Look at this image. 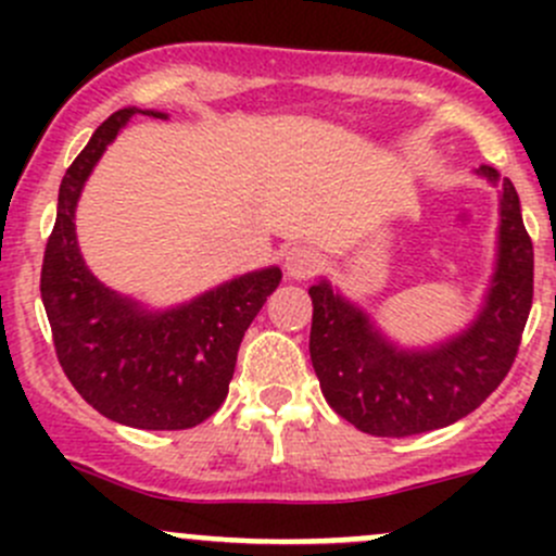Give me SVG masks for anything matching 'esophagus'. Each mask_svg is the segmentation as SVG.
I'll use <instances>...</instances> for the list:
<instances>
[{"mask_svg":"<svg viewBox=\"0 0 556 556\" xmlns=\"http://www.w3.org/2000/svg\"><path fill=\"white\" fill-rule=\"evenodd\" d=\"M323 268V255L314 247L299 244L285 252V271L293 279H312Z\"/></svg>","mask_w":556,"mask_h":556,"instance_id":"34e87169","label":"esophagus"}]
</instances>
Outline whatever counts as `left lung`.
Listing matches in <instances>:
<instances>
[{"instance_id":"1","label":"left lung","mask_w":556,"mask_h":556,"mask_svg":"<svg viewBox=\"0 0 556 556\" xmlns=\"http://www.w3.org/2000/svg\"><path fill=\"white\" fill-rule=\"evenodd\" d=\"M492 182V166L479 169ZM501 257L484 312L463 336L430 352L390 346L328 282L312 285L309 355L325 401L357 430L406 439L446 428L479 408L511 371L532 306V242L519 195L503 177Z\"/></svg>"}]
</instances>
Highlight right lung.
<instances>
[{
	"instance_id": "1",
	"label": "right lung",
	"mask_w": 556,
	"mask_h": 556,
	"mask_svg": "<svg viewBox=\"0 0 556 556\" xmlns=\"http://www.w3.org/2000/svg\"><path fill=\"white\" fill-rule=\"evenodd\" d=\"M137 112L128 106L106 117L61 179L39 293L55 357L86 403L128 428L188 430L226 401L244 330L282 271L244 274L164 314L139 312L88 271L75 237L77 199L106 144Z\"/></svg>"
}]
</instances>
